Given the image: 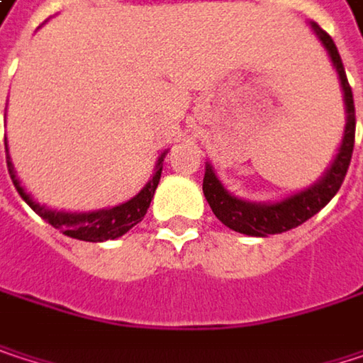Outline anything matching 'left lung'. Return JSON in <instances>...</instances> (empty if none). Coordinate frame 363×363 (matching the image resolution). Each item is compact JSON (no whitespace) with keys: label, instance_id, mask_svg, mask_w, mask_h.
Masks as SVG:
<instances>
[{"label":"left lung","instance_id":"8db88e82","mask_svg":"<svg viewBox=\"0 0 363 363\" xmlns=\"http://www.w3.org/2000/svg\"><path fill=\"white\" fill-rule=\"evenodd\" d=\"M315 35L320 37V41L324 43L328 50V56L338 73L340 79V88L345 92V111H347V123H345V134H342V143L338 147V153L334 157V162L330 164L324 177L318 182H313L309 189L298 191L281 201L275 203H254V201H244L235 195H231L223 182L216 179L214 170L210 164H206V174H203V195L214 212V216L227 225L229 229L244 233V235H254V238H267V235H275V233H284L290 231L298 225H303L305 220H309L311 216H315L328 201L336 195V191L340 189V184L345 181V174L349 170L351 164V155H353V145H355V105H353V92L351 86L347 82V73L340 60V54L332 41V37L326 31L311 23Z\"/></svg>","mask_w":363,"mask_h":363}]
</instances>
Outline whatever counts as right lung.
Returning a JSON list of instances; mask_svg holds the SVG:
<instances>
[{
	"label": "right lung",
	"mask_w": 363,
	"mask_h": 363,
	"mask_svg": "<svg viewBox=\"0 0 363 363\" xmlns=\"http://www.w3.org/2000/svg\"><path fill=\"white\" fill-rule=\"evenodd\" d=\"M166 153L168 151H164L162 157L157 160L155 172H153L151 181L140 189L138 195H134L132 199H128V201H123L119 206L96 210V212H56V210H50V208L37 203L35 199L25 191V186L21 184V181L16 179V172H14V166L10 162V155L6 160H8L10 179L14 182L18 195L31 206V210L35 214H39L45 223H50L54 229H60L65 235L82 240V242H107V240L121 238L123 233H128L134 225H138L145 218V214L149 210V203L153 199V193H155V189L160 184V179H162V168H164Z\"/></svg>",
	"instance_id": "obj_1"
}]
</instances>
